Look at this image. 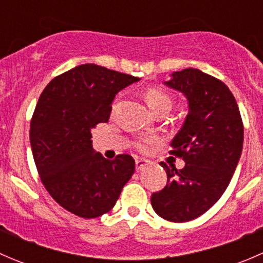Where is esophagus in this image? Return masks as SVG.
<instances>
[{
    "instance_id": "1",
    "label": "esophagus",
    "mask_w": 263,
    "mask_h": 263,
    "mask_svg": "<svg viewBox=\"0 0 263 263\" xmlns=\"http://www.w3.org/2000/svg\"><path fill=\"white\" fill-rule=\"evenodd\" d=\"M148 165V161L146 160H136V169L137 171H142Z\"/></svg>"
}]
</instances>
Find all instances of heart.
<instances>
[{"label":"heart","instance_id":"b5f03b06","mask_svg":"<svg viewBox=\"0 0 263 263\" xmlns=\"http://www.w3.org/2000/svg\"><path fill=\"white\" fill-rule=\"evenodd\" d=\"M145 98H146V102L148 107L151 108L155 115H159L161 112H165V110H171L172 108V98L166 94L165 91L160 89H156V87H150V89L146 90L145 92ZM119 104V100L113 104V112L117 109ZM155 144V140L154 139H147L145 141L140 142L139 148L142 151H146L150 145Z\"/></svg>","mask_w":263,"mask_h":263}]
</instances>
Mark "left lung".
I'll return each instance as SVG.
<instances>
[{
    "label": "left lung",
    "mask_w": 263,
    "mask_h": 263,
    "mask_svg": "<svg viewBox=\"0 0 263 263\" xmlns=\"http://www.w3.org/2000/svg\"><path fill=\"white\" fill-rule=\"evenodd\" d=\"M182 92L188 115L172 141L183 169L169 168L168 183L151 196L154 211L163 219L184 222L205 214L229 185L243 148V123L229 87L197 68H185L164 82Z\"/></svg>",
    "instance_id": "1"
}]
</instances>
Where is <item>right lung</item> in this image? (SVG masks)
<instances>
[{
	"mask_svg": "<svg viewBox=\"0 0 263 263\" xmlns=\"http://www.w3.org/2000/svg\"><path fill=\"white\" fill-rule=\"evenodd\" d=\"M139 80L86 63L42 92L30 123L31 151L46 190L70 213L85 219L109 213L135 173L131 155L110 161L92 148L91 129L107 123L116 95Z\"/></svg>",
	"mask_w": 263,
	"mask_h": 263,
	"instance_id": "obj_1",
	"label": "right lung"
}]
</instances>
